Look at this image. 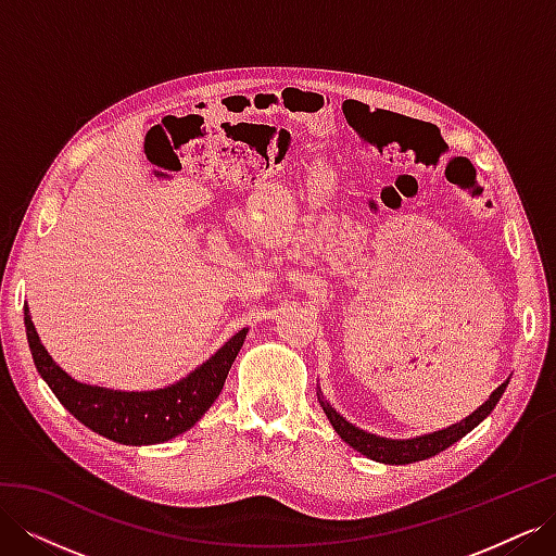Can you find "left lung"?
Wrapping results in <instances>:
<instances>
[{
	"mask_svg": "<svg viewBox=\"0 0 556 556\" xmlns=\"http://www.w3.org/2000/svg\"><path fill=\"white\" fill-rule=\"evenodd\" d=\"M508 382H510V378L506 382H501L480 408H476L468 417L459 419L457 425H450L445 429L431 431V433L415 435V439H384V435H378V433H371V431H364V429L355 427L331 406L319 387H317V401H319V408L325 410L327 419L331 422L333 431L339 433L350 447H355L357 452L364 454V457L374 459V462L399 466V464L425 462L429 457H435V454L447 450L450 445H454L457 441H462L466 433L473 431L482 422V419L496 408V403L503 396V392H506Z\"/></svg>",
	"mask_w": 556,
	"mask_h": 556,
	"instance_id": "8db88e82",
	"label": "left lung"
}]
</instances>
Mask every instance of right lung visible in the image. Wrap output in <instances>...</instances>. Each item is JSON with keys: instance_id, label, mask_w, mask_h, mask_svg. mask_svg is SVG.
<instances>
[{"instance_id": "add662e5", "label": "right lung", "mask_w": 556, "mask_h": 556, "mask_svg": "<svg viewBox=\"0 0 556 556\" xmlns=\"http://www.w3.org/2000/svg\"><path fill=\"white\" fill-rule=\"evenodd\" d=\"M25 331L39 376L78 422L121 445H155L192 429L220 396L229 368L248 336V327L174 384L129 392L72 378L48 355L25 306Z\"/></svg>"}]
</instances>
